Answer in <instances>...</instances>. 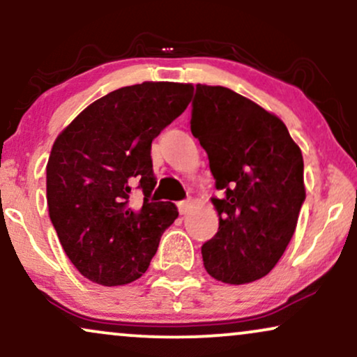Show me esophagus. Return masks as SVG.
<instances>
[{
    "mask_svg": "<svg viewBox=\"0 0 357 357\" xmlns=\"http://www.w3.org/2000/svg\"><path fill=\"white\" fill-rule=\"evenodd\" d=\"M190 206H191L190 199H184V202L178 203V210H179V213H181V215H184V213L190 210Z\"/></svg>",
    "mask_w": 357,
    "mask_h": 357,
    "instance_id": "obj_1",
    "label": "esophagus"
}]
</instances>
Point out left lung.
Segmentation results:
<instances>
[{
  "label": "left lung",
  "mask_w": 357,
  "mask_h": 357,
  "mask_svg": "<svg viewBox=\"0 0 357 357\" xmlns=\"http://www.w3.org/2000/svg\"><path fill=\"white\" fill-rule=\"evenodd\" d=\"M191 132L206 151L218 233L202 247L206 272L241 285L265 277L284 255L305 199L304 159L284 122L220 85H196Z\"/></svg>",
  "instance_id": "left-lung-1"
}]
</instances>
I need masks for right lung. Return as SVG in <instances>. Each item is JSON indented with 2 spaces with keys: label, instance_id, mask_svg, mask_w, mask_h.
Returning a JSON list of instances; mask_svg holds the SVG:
<instances>
[{
  "label": "right lung",
  "instance_id": "add662e5",
  "mask_svg": "<svg viewBox=\"0 0 357 357\" xmlns=\"http://www.w3.org/2000/svg\"><path fill=\"white\" fill-rule=\"evenodd\" d=\"M192 85L142 82L100 97L55 139L47 165L48 215L67 257L89 280L126 285L142 277L162 231L178 218L171 202L151 203V142L179 117ZM137 183L141 207L130 204Z\"/></svg>",
  "mask_w": 357,
  "mask_h": 357
}]
</instances>
